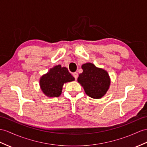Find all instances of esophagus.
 <instances>
[{"label":"esophagus","mask_w":147,"mask_h":147,"mask_svg":"<svg viewBox=\"0 0 147 147\" xmlns=\"http://www.w3.org/2000/svg\"><path fill=\"white\" fill-rule=\"evenodd\" d=\"M73 76L75 78H76V80H77V78H78V74L77 72H75V73L73 74Z\"/></svg>","instance_id":"obj_1"}]
</instances>
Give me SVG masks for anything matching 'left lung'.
Returning <instances> with one entry per match:
<instances>
[{"mask_svg":"<svg viewBox=\"0 0 147 147\" xmlns=\"http://www.w3.org/2000/svg\"><path fill=\"white\" fill-rule=\"evenodd\" d=\"M82 69L83 72L79 75L77 81L83 87L86 94L95 99L103 97L110 88V78L108 72L90 62L83 64Z\"/></svg>","mask_w":147,"mask_h":147,"instance_id":"obj_1","label":"left lung"}]
</instances>
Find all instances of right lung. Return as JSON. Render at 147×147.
<instances>
[{"label":"right lung","mask_w":147,"mask_h":147,"mask_svg":"<svg viewBox=\"0 0 147 147\" xmlns=\"http://www.w3.org/2000/svg\"><path fill=\"white\" fill-rule=\"evenodd\" d=\"M75 80L67 68L60 65L50 69L47 73L40 78V87L44 94L48 97H58L62 94L64 84Z\"/></svg>","instance_id":"add662e5"}]
</instances>
